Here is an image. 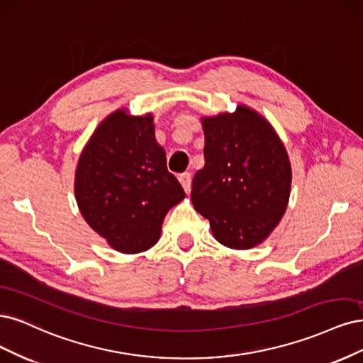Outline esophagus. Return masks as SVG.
<instances>
[{"label":"esophagus","instance_id":"1","mask_svg":"<svg viewBox=\"0 0 363 363\" xmlns=\"http://www.w3.org/2000/svg\"><path fill=\"white\" fill-rule=\"evenodd\" d=\"M178 179L182 185V189L185 190V193H190V190H191V174L190 173H181Z\"/></svg>","mask_w":363,"mask_h":363}]
</instances>
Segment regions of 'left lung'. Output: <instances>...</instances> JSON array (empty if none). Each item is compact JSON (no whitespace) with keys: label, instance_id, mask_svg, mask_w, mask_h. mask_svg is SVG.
<instances>
[{"label":"left lung","instance_id":"left-lung-1","mask_svg":"<svg viewBox=\"0 0 363 363\" xmlns=\"http://www.w3.org/2000/svg\"><path fill=\"white\" fill-rule=\"evenodd\" d=\"M201 122L205 166L191 185L194 209L209 220L220 244L253 249L286 211L292 181L288 152L273 125L244 104Z\"/></svg>","mask_w":363,"mask_h":363}]
</instances>
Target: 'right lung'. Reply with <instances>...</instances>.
Masks as SVG:
<instances>
[{
  "label": "right lung",
  "mask_w": 363,
  "mask_h": 363,
  "mask_svg": "<svg viewBox=\"0 0 363 363\" xmlns=\"http://www.w3.org/2000/svg\"><path fill=\"white\" fill-rule=\"evenodd\" d=\"M74 191L81 216L111 249L140 253L155 245L170 208L184 201L155 138L154 114L110 113L81 152Z\"/></svg>",
  "instance_id": "add662e5"
}]
</instances>
